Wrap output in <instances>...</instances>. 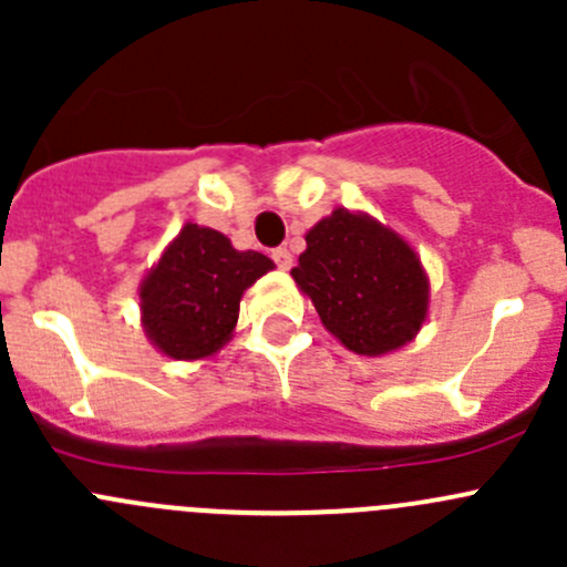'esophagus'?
I'll return each instance as SVG.
<instances>
[{
	"instance_id": "34e87169",
	"label": "esophagus",
	"mask_w": 567,
	"mask_h": 567,
	"mask_svg": "<svg viewBox=\"0 0 567 567\" xmlns=\"http://www.w3.org/2000/svg\"><path fill=\"white\" fill-rule=\"evenodd\" d=\"M271 260L277 262V268H282V271H288L290 266H293V255H290L288 249L285 247H277L271 251Z\"/></svg>"
}]
</instances>
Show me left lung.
<instances>
[{"instance_id":"1","label":"left lung","mask_w":567,"mask_h":567,"mask_svg":"<svg viewBox=\"0 0 567 567\" xmlns=\"http://www.w3.org/2000/svg\"><path fill=\"white\" fill-rule=\"evenodd\" d=\"M290 274L353 353L405 346L427 316V279L414 249L368 216L340 208L320 219Z\"/></svg>"}]
</instances>
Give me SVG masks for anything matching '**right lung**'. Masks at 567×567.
I'll return each instance as SVG.
<instances>
[{"label":"right lung","mask_w":567,"mask_h":567,"mask_svg":"<svg viewBox=\"0 0 567 567\" xmlns=\"http://www.w3.org/2000/svg\"><path fill=\"white\" fill-rule=\"evenodd\" d=\"M271 268L260 251H238L221 233L186 225L142 285L147 337L173 359L210 357L236 329L244 290Z\"/></svg>","instance_id":"1"}]
</instances>
